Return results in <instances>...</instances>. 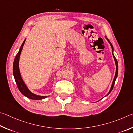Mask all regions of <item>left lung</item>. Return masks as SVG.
Segmentation results:
<instances>
[{"mask_svg":"<svg viewBox=\"0 0 133 133\" xmlns=\"http://www.w3.org/2000/svg\"><path fill=\"white\" fill-rule=\"evenodd\" d=\"M106 39H108V42L109 43V44H110V45H111V48H112V54H113V58H114V59H115V63H116V74H115V78H114V79H113V83H112V85H111V88H110V91H109V92L108 93V95H106V96H108V95L110 94V93L111 92V90H113V87H114V85H115V81H116V78H117V74H118V62H117V59H116V57H115V55H113V45H112V44H111V43L110 42V41L109 40V39L106 38Z\"/></svg>","mask_w":133,"mask_h":133,"instance_id":"obj_1","label":"left lung"}]
</instances>
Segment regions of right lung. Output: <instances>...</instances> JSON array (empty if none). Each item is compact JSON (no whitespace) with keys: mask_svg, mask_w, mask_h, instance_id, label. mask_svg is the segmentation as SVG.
I'll list each match as a JSON object with an SVG mask.
<instances>
[{"mask_svg":"<svg viewBox=\"0 0 133 133\" xmlns=\"http://www.w3.org/2000/svg\"><path fill=\"white\" fill-rule=\"evenodd\" d=\"M25 41V39L23 42L22 45H21V47L20 48V50L17 53V54L16 55V57L15 58V60H14L13 62V75L14 78H15V81L16 82V84H17L18 89H19L20 92L22 93V94L24 95L25 96L33 100H41L43 99L46 98V96H38V95H35L32 94L28 89L27 86L25 85L24 82H23V81L22 78V76L20 75V70H19V66H18V62H19V58L20 56L21 52H22V49L23 47V45H24V43Z\"/></svg>","mask_w":133,"mask_h":133,"instance_id":"1","label":"right lung"}]
</instances>
